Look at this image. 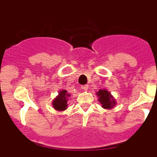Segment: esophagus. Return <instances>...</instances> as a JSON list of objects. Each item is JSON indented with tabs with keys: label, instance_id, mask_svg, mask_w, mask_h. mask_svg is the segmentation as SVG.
I'll return each instance as SVG.
<instances>
[{
	"label": "esophagus",
	"instance_id": "1",
	"mask_svg": "<svg viewBox=\"0 0 157 157\" xmlns=\"http://www.w3.org/2000/svg\"><path fill=\"white\" fill-rule=\"evenodd\" d=\"M81 89H82L83 90H88L89 86L88 85H83L81 86Z\"/></svg>",
	"mask_w": 157,
	"mask_h": 157
}]
</instances>
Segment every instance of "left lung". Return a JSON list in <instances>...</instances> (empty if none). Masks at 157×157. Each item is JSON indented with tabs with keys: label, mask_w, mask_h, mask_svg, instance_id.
<instances>
[{
	"label": "left lung",
	"mask_w": 157,
	"mask_h": 157,
	"mask_svg": "<svg viewBox=\"0 0 157 157\" xmlns=\"http://www.w3.org/2000/svg\"><path fill=\"white\" fill-rule=\"evenodd\" d=\"M96 95L98 96V101L101 104V107L103 109H112L116 106V99L107 90H100L96 93Z\"/></svg>",
	"instance_id": "8db88e82"
}]
</instances>
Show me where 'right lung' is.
Here are the masks:
<instances>
[{
	"label": "right lung",
	"instance_id": "right-lung-1",
	"mask_svg": "<svg viewBox=\"0 0 157 157\" xmlns=\"http://www.w3.org/2000/svg\"><path fill=\"white\" fill-rule=\"evenodd\" d=\"M71 95L67 94V91L62 90L59 92L58 95L53 99L52 101V108L55 110L59 112H63L67 109V101L70 98Z\"/></svg>",
	"mask_w": 157,
	"mask_h": 157
}]
</instances>
